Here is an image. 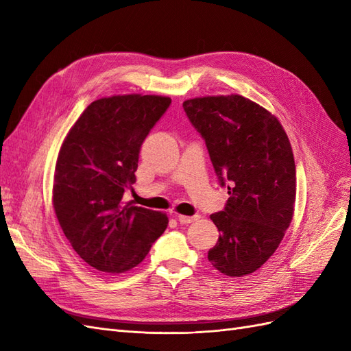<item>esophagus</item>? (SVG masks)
Instances as JSON below:
<instances>
[{"label":"esophagus","instance_id":"obj_1","mask_svg":"<svg viewBox=\"0 0 351 351\" xmlns=\"http://www.w3.org/2000/svg\"><path fill=\"white\" fill-rule=\"evenodd\" d=\"M176 219L180 222V224H190L196 219V217H187V215H176Z\"/></svg>","mask_w":351,"mask_h":351}]
</instances>
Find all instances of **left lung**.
<instances>
[{
  "label": "left lung",
  "instance_id": "1",
  "mask_svg": "<svg viewBox=\"0 0 351 351\" xmlns=\"http://www.w3.org/2000/svg\"><path fill=\"white\" fill-rule=\"evenodd\" d=\"M183 107L221 184L230 183L226 209L210 215L219 237L208 259L227 277H243L272 256L291 224L295 164L289 136L272 112L237 93L187 99Z\"/></svg>",
  "mask_w": 351,
  "mask_h": 351
}]
</instances>
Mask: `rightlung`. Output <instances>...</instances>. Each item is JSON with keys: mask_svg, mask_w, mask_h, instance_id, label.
<instances>
[{"mask_svg": "<svg viewBox=\"0 0 351 351\" xmlns=\"http://www.w3.org/2000/svg\"><path fill=\"white\" fill-rule=\"evenodd\" d=\"M169 104L141 93L97 99L61 143L52 206L71 247L95 269L130 271L168 226L164 212L132 206L123 196L136 182L145 137Z\"/></svg>", "mask_w": 351, "mask_h": 351, "instance_id": "obj_1", "label": "right lung"}]
</instances>
